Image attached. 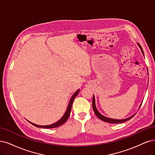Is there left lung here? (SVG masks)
I'll return each mask as SVG.
<instances>
[{"instance_id":"left-lung-1","label":"left lung","mask_w":155,"mask_h":155,"mask_svg":"<svg viewBox=\"0 0 155 155\" xmlns=\"http://www.w3.org/2000/svg\"><path fill=\"white\" fill-rule=\"evenodd\" d=\"M138 46H139V47H140V49H141V51H142V54H143V50H142V48L141 46H140V45L139 44H138ZM92 106H93V111H94V113H95V114L97 115V117L98 118H100L101 120H102V121H104V122H108V123H111V124L123 123V122H126V121L129 120H130L131 118H132L134 116V114H133V116H131V117H129V118H126V119H122V120L113 119V118H107V117H104V116L102 115V114H101V113H100L98 111L97 109L96 106H95V101H94V96H93V98ZM140 106H141V105H140Z\"/></svg>"}]
</instances>
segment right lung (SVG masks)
<instances>
[{"label": "right lung", "instance_id": "1", "mask_svg": "<svg viewBox=\"0 0 155 155\" xmlns=\"http://www.w3.org/2000/svg\"><path fill=\"white\" fill-rule=\"evenodd\" d=\"M78 92H79V89L73 94V95L72 96V97H71V98L70 100V101H69V102L68 106V108H67V110H66V113H65V114H64V116L61 118V119L59 120L58 122H57L56 123H54V124H51V125H49V126H38V125L35 124L31 123L30 122H29L31 123L32 125H33V126H35V127H42V128H48V129L49 128H54V127H58L60 126H61V125H62L63 124H64L65 122H66L67 121V120L68 119V118L69 117V114H70V113H71V107H72V104H73V101H74V98L77 97Z\"/></svg>", "mask_w": 155, "mask_h": 155}]
</instances>
